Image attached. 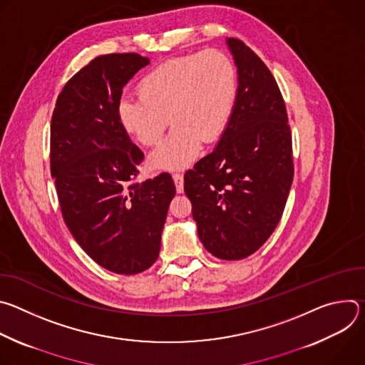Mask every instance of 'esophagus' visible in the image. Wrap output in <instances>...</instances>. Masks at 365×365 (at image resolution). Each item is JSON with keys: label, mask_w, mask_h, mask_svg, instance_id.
Returning a JSON list of instances; mask_svg holds the SVG:
<instances>
[{"label": "esophagus", "mask_w": 365, "mask_h": 365, "mask_svg": "<svg viewBox=\"0 0 365 365\" xmlns=\"http://www.w3.org/2000/svg\"><path fill=\"white\" fill-rule=\"evenodd\" d=\"M173 180L176 185V190L178 193L183 192V175L182 173H173Z\"/></svg>", "instance_id": "obj_1"}]
</instances>
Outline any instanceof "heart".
<instances>
[{
  "label": "heart",
  "instance_id": "obj_1",
  "mask_svg": "<svg viewBox=\"0 0 365 365\" xmlns=\"http://www.w3.org/2000/svg\"><path fill=\"white\" fill-rule=\"evenodd\" d=\"M237 96L234 62L224 51L207 48L172 58L144 75L138 96L121 98L118 118L147 147L160 141L170 120L173 130L150 154V163L182 169L196 159L202 141L212 143L224 133Z\"/></svg>",
  "mask_w": 365,
  "mask_h": 365
}]
</instances>
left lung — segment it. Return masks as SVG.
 I'll use <instances>...</instances> for the list:
<instances>
[{"label": "left lung", "instance_id": "8db88e82", "mask_svg": "<svg viewBox=\"0 0 365 365\" xmlns=\"http://www.w3.org/2000/svg\"><path fill=\"white\" fill-rule=\"evenodd\" d=\"M228 46L238 68L235 108L215 150L185 173V193L203 247L221 259H241L279 225L294 168L274 76L240 38H228Z\"/></svg>", "mask_w": 365, "mask_h": 365}]
</instances>
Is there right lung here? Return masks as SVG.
Masks as SVG:
<instances>
[{
	"label": "right lung",
	"instance_id": "1",
	"mask_svg": "<svg viewBox=\"0 0 365 365\" xmlns=\"http://www.w3.org/2000/svg\"><path fill=\"white\" fill-rule=\"evenodd\" d=\"M147 65L137 53L95 58L66 82L51 115L50 173L65 224L93 262L117 274L155 263L176 195L169 173L137 182L144 154L118 118L123 88Z\"/></svg>",
	"mask_w": 365,
	"mask_h": 365
}]
</instances>
